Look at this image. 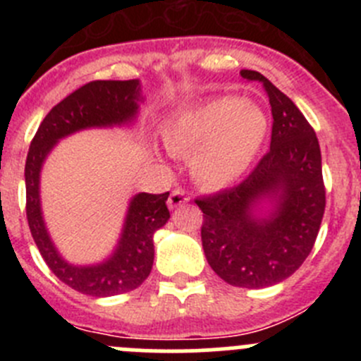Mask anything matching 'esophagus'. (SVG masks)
I'll return each mask as SVG.
<instances>
[{
	"instance_id": "1",
	"label": "esophagus",
	"mask_w": 361,
	"mask_h": 361,
	"mask_svg": "<svg viewBox=\"0 0 361 361\" xmlns=\"http://www.w3.org/2000/svg\"><path fill=\"white\" fill-rule=\"evenodd\" d=\"M188 199H190V195L187 194V192L183 190V188H176V190L171 192L169 199H167V204H169L171 209H174V207L181 206V204L188 202Z\"/></svg>"
}]
</instances>
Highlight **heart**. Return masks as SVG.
Wrapping results in <instances>:
<instances>
[{
	"instance_id": "1",
	"label": "heart",
	"mask_w": 361,
	"mask_h": 361,
	"mask_svg": "<svg viewBox=\"0 0 361 361\" xmlns=\"http://www.w3.org/2000/svg\"><path fill=\"white\" fill-rule=\"evenodd\" d=\"M267 120L258 106L238 97H218L181 111L164 130L173 154H192L194 169L209 185L235 180L264 143Z\"/></svg>"
}]
</instances>
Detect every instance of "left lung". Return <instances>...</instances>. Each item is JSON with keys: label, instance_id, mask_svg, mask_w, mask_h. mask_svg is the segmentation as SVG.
Instances as JSON below:
<instances>
[{"label": "left lung", "instance_id": "1", "mask_svg": "<svg viewBox=\"0 0 361 361\" xmlns=\"http://www.w3.org/2000/svg\"><path fill=\"white\" fill-rule=\"evenodd\" d=\"M272 111L271 150L231 188L195 199L202 211V248L214 272L239 288H265L292 276L311 253L325 213L322 152L311 123L278 87L253 69ZM260 197L279 201L267 221L250 206Z\"/></svg>", "mask_w": 361, "mask_h": 361}]
</instances>
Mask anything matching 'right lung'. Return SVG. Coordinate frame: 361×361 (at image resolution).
Here are the masks:
<instances>
[{"mask_svg":"<svg viewBox=\"0 0 361 361\" xmlns=\"http://www.w3.org/2000/svg\"><path fill=\"white\" fill-rule=\"evenodd\" d=\"M137 80H94L64 97L36 130L25 159V214L29 231L50 271L76 292L111 297L137 288L154 265V234L169 220L167 195L137 194L130 201L120 245L108 262L75 267L59 257L45 231L39 211V169L57 140L87 127L126 123L136 116Z\"/></svg>","mask_w":361,"mask_h":361,"instance_id":"right-lung-1","label":"right lung"}]
</instances>
